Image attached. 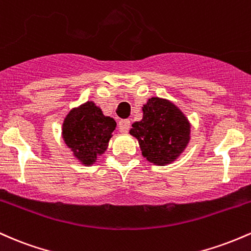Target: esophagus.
<instances>
[{"instance_id":"34e87169","label":"esophagus","mask_w":251,"mask_h":251,"mask_svg":"<svg viewBox=\"0 0 251 251\" xmlns=\"http://www.w3.org/2000/svg\"><path fill=\"white\" fill-rule=\"evenodd\" d=\"M118 129H120L121 133H128V130L130 129V121L121 120L118 123Z\"/></svg>"}]
</instances>
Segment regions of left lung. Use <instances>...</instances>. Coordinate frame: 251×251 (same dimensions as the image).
Wrapping results in <instances>:
<instances>
[{"mask_svg":"<svg viewBox=\"0 0 251 251\" xmlns=\"http://www.w3.org/2000/svg\"><path fill=\"white\" fill-rule=\"evenodd\" d=\"M143 117L135 122L130 135L136 137L142 155L154 165L176 161L190 142L191 125L176 104L151 97L142 106Z\"/></svg>","mask_w":251,"mask_h":251,"instance_id":"obj_1","label":"left lung"}]
</instances>
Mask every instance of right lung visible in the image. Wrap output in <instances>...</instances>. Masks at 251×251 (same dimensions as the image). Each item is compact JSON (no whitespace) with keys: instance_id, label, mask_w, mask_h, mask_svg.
<instances>
[{"instance_id":"right-lung-1","label":"right lung","mask_w":251,"mask_h":251,"mask_svg":"<svg viewBox=\"0 0 251 251\" xmlns=\"http://www.w3.org/2000/svg\"><path fill=\"white\" fill-rule=\"evenodd\" d=\"M114 118L104 116L94 102H86L72 109L63 123V139L73 156L85 166L96 162L97 155L106 151L112 131Z\"/></svg>"}]
</instances>
